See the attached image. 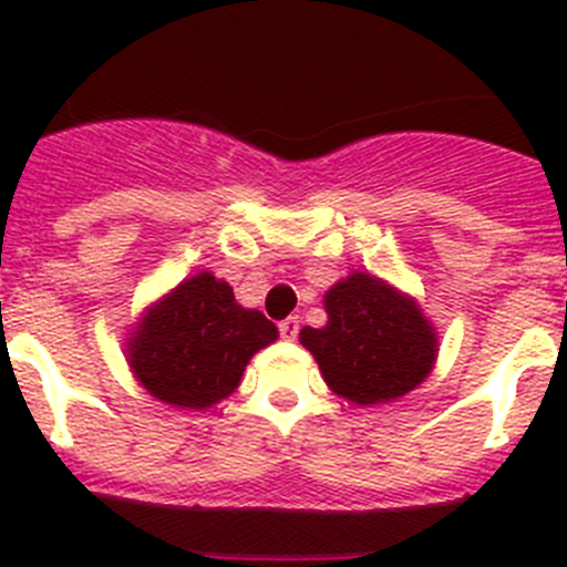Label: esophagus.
Listing matches in <instances>:
<instances>
[{"mask_svg":"<svg viewBox=\"0 0 567 567\" xmlns=\"http://www.w3.org/2000/svg\"><path fill=\"white\" fill-rule=\"evenodd\" d=\"M278 329H280V338H284V340H295V338H298V318L280 320Z\"/></svg>","mask_w":567,"mask_h":567,"instance_id":"obj_1","label":"esophagus"}]
</instances>
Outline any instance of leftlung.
<instances>
[{
    "label": "left lung",
    "mask_w": 567,
    "mask_h": 567,
    "mask_svg": "<svg viewBox=\"0 0 567 567\" xmlns=\"http://www.w3.org/2000/svg\"><path fill=\"white\" fill-rule=\"evenodd\" d=\"M327 327L300 329V343L338 398L392 403L417 389L440 352L437 329L412 295L372 272L340 278L323 295Z\"/></svg>",
    "instance_id": "left-lung-1"
}]
</instances>
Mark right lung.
<instances>
[{"instance_id": "right-lung-1", "label": "right lung", "mask_w": 567, "mask_h": 567, "mask_svg": "<svg viewBox=\"0 0 567 567\" xmlns=\"http://www.w3.org/2000/svg\"><path fill=\"white\" fill-rule=\"evenodd\" d=\"M275 340L272 320L240 307L227 280L204 269L144 309L124 358L155 400L204 412L238 389L252 354Z\"/></svg>"}]
</instances>
